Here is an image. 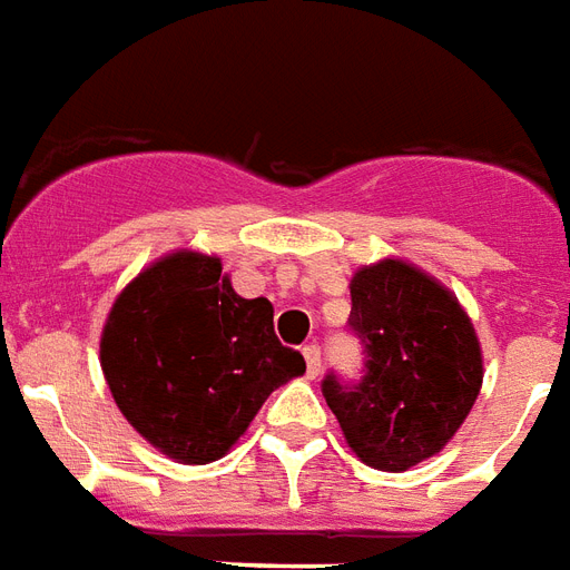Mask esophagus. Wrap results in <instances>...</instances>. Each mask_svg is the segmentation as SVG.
<instances>
[{"label": "esophagus", "mask_w": 570, "mask_h": 570, "mask_svg": "<svg viewBox=\"0 0 570 570\" xmlns=\"http://www.w3.org/2000/svg\"><path fill=\"white\" fill-rule=\"evenodd\" d=\"M302 353H304V362H307V376L316 380L320 371H323V353H320V346H316V343H307Z\"/></svg>", "instance_id": "34e87169"}]
</instances>
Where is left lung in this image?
<instances>
[{
    "label": "left lung",
    "mask_w": 570,
    "mask_h": 570,
    "mask_svg": "<svg viewBox=\"0 0 570 570\" xmlns=\"http://www.w3.org/2000/svg\"><path fill=\"white\" fill-rule=\"evenodd\" d=\"M350 295L364 371L355 382L325 373L323 397L367 466L403 472L433 458L469 415L481 346L458 298L406 263L362 268Z\"/></svg>",
    "instance_id": "obj_1"
}]
</instances>
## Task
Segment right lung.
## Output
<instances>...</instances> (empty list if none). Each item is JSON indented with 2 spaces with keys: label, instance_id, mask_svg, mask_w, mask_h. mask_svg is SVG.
<instances>
[{
  "label": "right lung",
  "instance_id": "obj_1",
  "mask_svg": "<svg viewBox=\"0 0 570 570\" xmlns=\"http://www.w3.org/2000/svg\"><path fill=\"white\" fill-rule=\"evenodd\" d=\"M101 367L121 415L181 463H208L304 358L277 341L268 298H242L220 259L173 254L116 298Z\"/></svg>",
  "mask_w": 570,
  "mask_h": 570
}]
</instances>
